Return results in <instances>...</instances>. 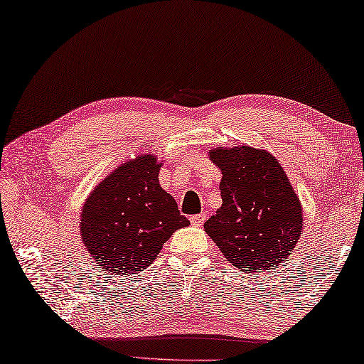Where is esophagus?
<instances>
[{
  "label": "esophagus",
  "instance_id": "esophagus-1",
  "mask_svg": "<svg viewBox=\"0 0 364 364\" xmlns=\"http://www.w3.org/2000/svg\"><path fill=\"white\" fill-rule=\"evenodd\" d=\"M206 220V215L205 213H200V215H193L190 218V223H192L193 226H201Z\"/></svg>",
  "mask_w": 364,
  "mask_h": 364
}]
</instances>
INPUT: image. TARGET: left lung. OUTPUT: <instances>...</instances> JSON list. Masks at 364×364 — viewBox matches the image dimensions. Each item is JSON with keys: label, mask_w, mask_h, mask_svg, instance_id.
Here are the masks:
<instances>
[{"label": "left lung", "mask_w": 364, "mask_h": 364, "mask_svg": "<svg viewBox=\"0 0 364 364\" xmlns=\"http://www.w3.org/2000/svg\"><path fill=\"white\" fill-rule=\"evenodd\" d=\"M221 171L223 203L205 223V232L225 259L242 272L282 265L303 234V205L279 161L267 149H210Z\"/></svg>", "instance_id": "left-lung-1"}]
</instances>
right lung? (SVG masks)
<instances>
[{
    "label": "right lung",
    "mask_w": 364,
    "mask_h": 364,
    "mask_svg": "<svg viewBox=\"0 0 364 364\" xmlns=\"http://www.w3.org/2000/svg\"><path fill=\"white\" fill-rule=\"evenodd\" d=\"M164 161L143 153L117 166L82 205L80 234L100 270L133 275L153 264L167 239L190 221L161 187Z\"/></svg>",
    "instance_id": "1"
}]
</instances>
